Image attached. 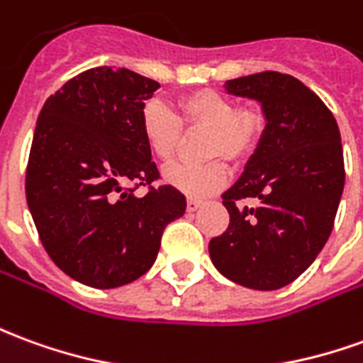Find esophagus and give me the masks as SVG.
I'll list each match as a JSON object with an SVG mask.
<instances>
[{
    "mask_svg": "<svg viewBox=\"0 0 363 363\" xmlns=\"http://www.w3.org/2000/svg\"><path fill=\"white\" fill-rule=\"evenodd\" d=\"M200 206H202V200H196V199L186 200V210H189V212H194V210H199Z\"/></svg>",
    "mask_w": 363,
    "mask_h": 363,
    "instance_id": "34e87169",
    "label": "esophagus"
}]
</instances>
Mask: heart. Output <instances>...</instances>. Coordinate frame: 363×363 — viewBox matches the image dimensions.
I'll return each instance as SVG.
<instances>
[{
	"label": "heart",
	"mask_w": 363,
	"mask_h": 363,
	"mask_svg": "<svg viewBox=\"0 0 363 363\" xmlns=\"http://www.w3.org/2000/svg\"><path fill=\"white\" fill-rule=\"evenodd\" d=\"M179 118L159 100L141 108V133L153 155L169 163L182 143V128L206 131L200 153L210 159L202 164H171L163 179L182 194L204 199L222 189L228 181V167L222 159L240 164L255 151L267 120L257 106H242L216 90H199L181 98Z\"/></svg>",
	"instance_id": "b5f03b06"
}]
</instances>
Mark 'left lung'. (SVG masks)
<instances>
[{
	"mask_svg": "<svg viewBox=\"0 0 363 363\" xmlns=\"http://www.w3.org/2000/svg\"><path fill=\"white\" fill-rule=\"evenodd\" d=\"M224 86L257 100L267 125L243 174L222 194L230 224L208 250L230 281L275 291L305 273L330 238L346 177L340 131L323 100L293 76L267 70ZM247 199L258 204L247 207Z\"/></svg>",
	"mask_w": 363,
	"mask_h": 363,
	"instance_id": "left-lung-1",
	"label": "left lung"
}]
</instances>
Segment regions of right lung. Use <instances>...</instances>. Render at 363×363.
I'll use <instances>...</instances> for the list:
<instances>
[{
	"label": "right lung",
	"mask_w": 363,
	"mask_h": 363,
	"mask_svg": "<svg viewBox=\"0 0 363 363\" xmlns=\"http://www.w3.org/2000/svg\"><path fill=\"white\" fill-rule=\"evenodd\" d=\"M157 88L128 68H90L39 113L27 204L50 259L88 287H121L147 273L167 224L186 210L181 190L153 184L159 171L139 116Z\"/></svg>",
	"instance_id": "add662e5"
}]
</instances>
